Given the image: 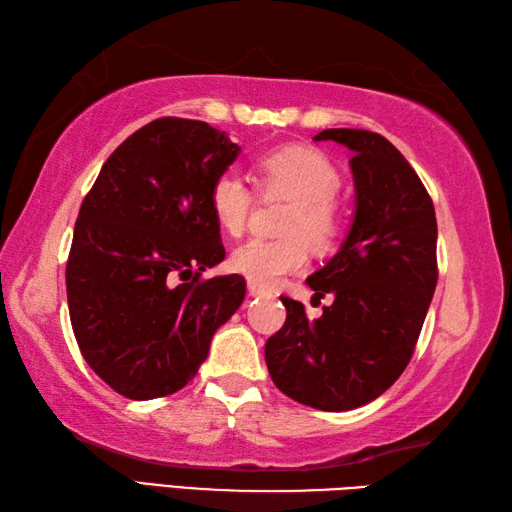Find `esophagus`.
Instances as JSON below:
<instances>
[{"instance_id": "esophagus-1", "label": "esophagus", "mask_w": 512, "mask_h": 512, "mask_svg": "<svg viewBox=\"0 0 512 512\" xmlns=\"http://www.w3.org/2000/svg\"><path fill=\"white\" fill-rule=\"evenodd\" d=\"M248 292L253 297H266V295H270V290H266L264 286H259V284H255V281H248Z\"/></svg>"}]
</instances>
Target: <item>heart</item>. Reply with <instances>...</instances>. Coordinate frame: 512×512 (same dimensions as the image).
<instances>
[{"instance_id": "1", "label": "heart", "mask_w": 512, "mask_h": 512, "mask_svg": "<svg viewBox=\"0 0 512 512\" xmlns=\"http://www.w3.org/2000/svg\"><path fill=\"white\" fill-rule=\"evenodd\" d=\"M255 184L264 198L290 200L281 222V233L286 235L248 239L233 250L228 264L259 286H277L290 273L308 266L310 246L328 250L339 239L343 211L334 195L341 189V173L323 151L286 145L255 160ZM209 204L217 226L237 237L248 224L255 193L235 173H222L211 184Z\"/></svg>"}]
</instances>
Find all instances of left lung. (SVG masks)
<instances>
[{"label":"left lung","mask_w":512,"mask_h":512,"mask_svg":"<svg viewBox=\"0 0 512 512\" xmlns=\"http://www.w3.org/2000/svg\"><path fill=\"white\" fill-rule=\"evenodd\" d=\"M354 151L356 213L339 253L306 279L334 295L308 321L281 297L286 323L266 341L270 378L292 400L323 411L367 405L405 372L438 284V222L431 195L405 156L367 129H323Z\"/></svg>","instance_id":"left-lung-1"}]
</instances>
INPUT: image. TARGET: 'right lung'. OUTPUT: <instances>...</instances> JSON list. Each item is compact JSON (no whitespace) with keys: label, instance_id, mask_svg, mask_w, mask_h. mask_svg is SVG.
I'll use <instances>...</instances> for the list:
<instances>
[{"label":"right lung","instance_id":"obj_1","mask_svg":"<svg viewBox=\"0 0 512 512\" xmlns=\"http://www.w3.org/2000/svg\"><path fill=\"white\" fill-rule=\"evenodd\" d=\"M239 147L204 121L165 116L105 160L74 224L65 266L72 330L118 394H176L246 295L239 275L202 279L224 246L209 193Z\"/></svg>","mask_w":512,"mask_h":512}]
</instances>
